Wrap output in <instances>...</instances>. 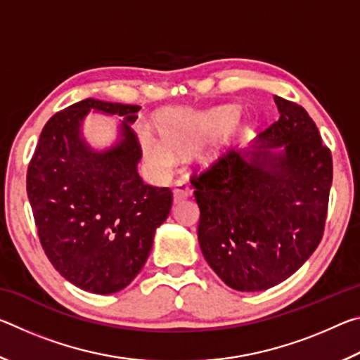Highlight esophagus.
Returning a JSON list of instances; mask_svg holds the SVG:
<instances>
[{"mask_svg":"<svg viewBox=\"0 0 360 360\" xmlns=\"http://www.w3.org/2000/svg\"><path fill=\"white\" fill-rule=\"evenodd\" d=\"M191 187L187 186L186 181H178L176 182V188L173 192V198H174V203H179L182 200H186L187 197H191Z\"/></svg>","mask_w":360,"mask_h":360,"instance_id":"obj_1","label":"esophagus"}]
</instances>
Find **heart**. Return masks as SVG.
Listing matches in <instances>:
<instances>
[{
  "instance_id": "b5f03b06",
  "label": "heart",
  "mask_w": 360,
  "mask_h": 360,
  "mask_svg": "<svg viewBox=\"0 0 360 360\" xmlns=\"http://www.w3.org/2000/svg\"><path fill=\"white\" fill-rule=\"evenodd\" d=\"M233 117V109L174 114L167 117L160 125L165 141L148 131H143L139 139H141L143 150L148 160L158 169L167 172L178 163V152L191 150L205 139L221 133Z\"/></svg>"
}]
</instances>
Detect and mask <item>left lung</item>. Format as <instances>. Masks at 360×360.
Here are the masks:
<instances>
[{
  "instance_id": "obj_1",
  "label": "left lung",
  "mask_w": 360,
  "mask_h": 360,
  "mask_svg": "<svg viewBox=\"0 0 360 360\" xmlns=\"http://www.w3.org/2000/svg\"><path fill=\"white\" fill-rule=\"evenodd\" d=\"M279 119L251 149L193 176L205 260L229 288L270 289L294 275L324 233L332 154L302 106L275 96Z\"/></svg>"
}]
</instances>
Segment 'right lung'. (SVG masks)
I'll use <instances>...</instances> for the list:
<instances>
[{
	"instance_id": "obj_1",
	"label": "right lung",
	"mask_w": 360,
	"mask_h": 360,
	"mask_svg": "<svg viewBox=\"0 0 360 360\" xmlns=\"http://www.w3.org/2000/svg\"><path fill=\"white\" fill-rule=\"evenodd\" d=\"M139 109L75 103L49 119L28 167L27 193L47 259L66 281L94 294H114L135 279L172 210V191L138 174L141 148L131 124ZM90 110L122 117L111 148L96 151L82 136Z\"/></svg>"
}]
</instances>
